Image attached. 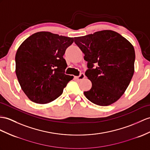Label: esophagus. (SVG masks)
I'll return each mask as SVG.
<instances>
[{
  "mask_svg": "<svg viewBox=\"0 0 150 150\" xmlns=\"http://www.w3.org/2000/svg\"><path fill=\"white\" fill-rule=\"evenodd\" d=\"M85 78V75L84 73H81L79 76H76V77H75V78L77 79L78 81H81V80Z\"/></svg>",
  "mask_w": 150,
  "mask_h": 150,
  "instance_id": "obj_1",
  "label": "esophagus"
}]
</instances>
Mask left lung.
Listing matches in <instances>:
<instances>
[{
	"instance_id": "1",
	"label": "left lung",
	"mask_w": 150,
	"mask_h": 150,
	"mask_svg": "<svg viewBox=\"0 0 150 150\" xmlns=\"http://www.w3.org/2000/svg\"><path fill=\"white\" fill-rule=\"evenodd\" d=\"M85 54V75L92 83L84 92L92 103L106 106L125 92L134 72L135 51L128 40L112 30H102L74 38Z\"/></svg>"
}]
</instances>
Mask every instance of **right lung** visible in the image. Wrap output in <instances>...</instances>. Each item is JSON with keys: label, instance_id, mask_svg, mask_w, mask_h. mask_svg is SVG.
Returning <instances> with one entry per match:
<instances>
[{"label": "right lung", "instance_id": "obj_1", "mask_svg": "<svg viewBox=\"0 0 150 150\" xmlns=\"http://www.w3.org/2000/svg\"><path fill=\"white\" fill-rule=\"evenodd\" d=\"M74 42L49 32H39L22 42L16 53V74L21 89L31 101L51 103L60 96L73 76L65 74L64 54Z\"/></svg>", "mask_w": 150, "mask_h": 150}]
</instances>
